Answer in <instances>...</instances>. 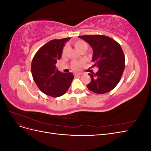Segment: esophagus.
I'll return each instance as SVG.
<instances>
[{"label":"esophagus","mask_w":151,"mask_h":151,"mask_svg":"<svg viewBox=\"0 0 151 151\" xmlns=\"http://www.w3.org/2000/svg\"><path fill=\"white\" fill-rule=\"evenodd\" d=\"M81 75L82 74H81V73H76V74H74V76H79Z\"/></svg>","instance_id":"34e87169"}]
</instances>
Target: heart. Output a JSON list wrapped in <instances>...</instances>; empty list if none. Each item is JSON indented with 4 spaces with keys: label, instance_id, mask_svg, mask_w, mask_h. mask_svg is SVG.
Listing matches in <instances>:
<instances>
[{
    "label": "heart",
    "instance_id": "1",
    "mask_svg": "<svg viewBox=\"0 0 151 151\" xmlns=\"http://www.w3.org/2000/svg\"><path fill=\"white\" fill-rule=\"evenodd\" d=\"M74 45L75 48L78 50L79 52H82V51H86L87 50H88V45L87 43L86 42H84V40H77L76 42H74ZM67 49L68 47L66 46L63 49V54L64 55L66 53L67 51ZM81 67V63L80 62H72V68H73L74 70H79L80 69Z\"/></svg>",
    "mask_w": 151,
    "mask_h": 151
}]
</instances>
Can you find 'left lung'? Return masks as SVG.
Instances as JSON below:
<instances>
[{"label":"left lung","mask_w":151,"mask_h":151,"mask_svg":"<svg viewBox=\"0 0 151 151\" xmlns=\"http://www.w3.org/2000/svg\"><path fill=\"white\" fill-rule=\"evenodd\" d=\"M91 47L93 51L92 67H96V73L90 72L89 90L97 94L109 92L119 83L125 68L123 50L116 41L104 35L79 36Z\"/></svg>","instance_id":"left-lung-1"}]
</instances>
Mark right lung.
<instances>
[{
    "label": "right lung",
    "instance_id": "right-lung-1",
    "mask_svg": "<svg viewBox=\"0 0 151 151\" xmlns=\"http://www.w3.org/2000/svg\"><path fill=\"white\" fill-rule=\"evenodd\" d=\"M69 40H51L39 49L31 62V74L36 84L42 93L53 98L64 94L74 78L72 73L61 72L56 67Z\"/></svg>",
    "mask_w": 151,
    "mask_h": 151
}]
</instances>
